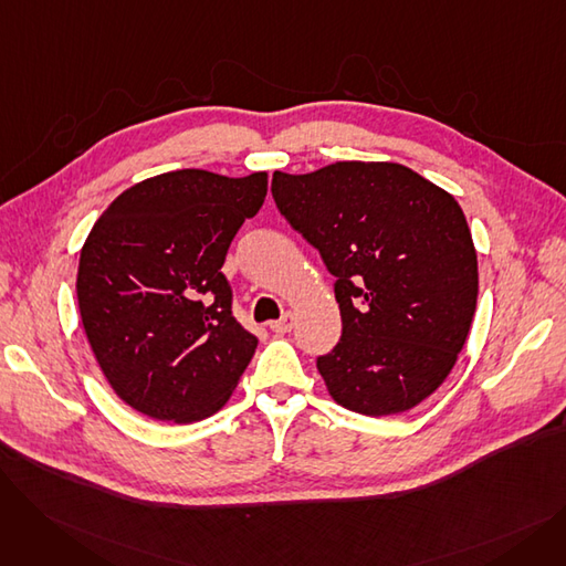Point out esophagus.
Instances as JSON below:
<instances>
[{
	"label": "esophagus",
	"instance_id": "esophagus-1",
	"mask_svg": "<svg viewBox=\"0 0 566 566\" xmlns=\"http://www.w3.org/2000/svg\"><path fill=\"white\" fill-rule=\"evenodd\" d=\"M291 328H293V314H284L280 321H271L273 333L284 335V333H291Z\"/></svg>",
	"mask_w": 566,
	"mask_h": 566
}]
</instances>
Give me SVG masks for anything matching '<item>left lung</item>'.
I'll return each instance as SVG.
<instances>
[{
  "instance_id": "obj_1",
  "label": "left lung",
  "mask_w": 566,
  "mask_h": 566,
  "mask_svg": "<svg viewBox=\"0 0 566 566\" xmlns=\"http://www.w3.org/2000/svg\"><path fill=\"white\" fill-rule=\"evenodd\" d=\"M273 197L337 277L342 339L316 360L331 397L382 418L433 395L478 307V252L459 201L397 163L273 174Z\"/></svg>"
}]
</instances>
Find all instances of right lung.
I'll list each match as a JSON object with an SVG mask.
<instances>
[{"label":"right lung","instance_id":"right-lung-1","mask_svg":"<svg viewBox=\"0 0 566 566\" xmlns=\"http://www.w3.org/2000/svg\"><path fill=\"white\" fill-rule=\"evenodd\" d=\"M265 192V171L176 169L118 195L88 231L75 282L82 325L112 390L137 412L190 424L235 390L259 339L231 314L222 263Z\"/></svg>","mask_w":566,"mask_h":566}]
</instances>
